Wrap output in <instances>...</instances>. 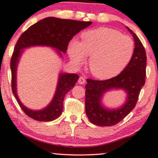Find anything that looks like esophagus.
I'll use <instances>...</instances> for the list:
<instances>
[{
    "instance_id": "esophagus-1",
    "label": "esophagus",
    "mask_w": 158,
    "mask_h": 158,
    "mask_svg": "<svg viewBox=\"0 0 158 158\" xmlns=\"http://www.w3.org/2000/svg\"><path fill=\"white\" fill-rule=\"evenodd\" d=\"M85 77H80L79 78V80H78V82H79V84H80V85H84V84L85 83Z\"/></svg>"
}]
</instances>
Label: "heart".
<instances>
[{"instance_id":"1","label":"heart","mask_w":158,"mask_h":158,"mask_svg":"<svg viewBox=\"0 0 158 158\" xmlns=\"http://www.w3.org/2000/svg\"><path fill=\"white\" fill-rule=\"evenodd\" d=\"M81 41L70 43L69 53L77 65L90 56L89 69L94 77L109 79L119 74L126 68L134 53V43L129 36L109 27L86 31L81 35Z\"/></svg>"}]
</instances>
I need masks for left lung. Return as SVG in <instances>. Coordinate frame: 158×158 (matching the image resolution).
I'll return each instance as SVG.
<instances>
[{"mask_svg": "<svg viewBox=\"0 0 158 158\" xmlns=\"http://www.w3.org/2000/svg\"><path fill=\"white\" fill-rule=\"evenodd\" d=\"M135 41L134 53L126 68L117 77L106 80L87 79L85 85V111L89 120L98 126H112L125 118L136 105L141 87L145 84L147 55L144 47L137 35L127 27ZM113 88L124 89L128 94L123 107L109 110L100 103L102 94Z\"/></svg>", "mask_w": 158, "mask_h": 158, "instance_id": "left-lung-1", "label": "left lung"}]
</instances>
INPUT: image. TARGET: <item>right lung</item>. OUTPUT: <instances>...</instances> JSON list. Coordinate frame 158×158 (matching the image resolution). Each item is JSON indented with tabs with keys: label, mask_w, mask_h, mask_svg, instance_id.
<instances>
[{
	"label": "right lung",
	"mask_w": 158,
	"mask_h": 158,
	"mask_svg": "<svg viewBox=\"0 0 158 158\" xmlns=\"http://www.w3.org/2000/svg\"><path fill=\"white\" fill-rule=\"evenodd\" d=\"M91 22H81L73 19H63L47 17L31 25L20 35L16 44L11 58V89L19 106L26 115L37 121L49 122L60 116L63 108V100L68 92L76 85L79 76L75 73H61L55 95L50 104L41 111H32L22 104L17 95L16 73L18 60L22 49L32 46H49L65 53L71 39L81 30L86 28ZM60 52H58L62 56Z\"/></svg>",
	"instance_id": "add662e5"
}]
</instances>
